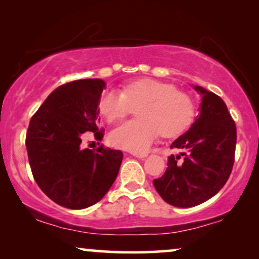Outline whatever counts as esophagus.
<instances>
[{
  "mask_svg": "<svg viewBox=\"0 0 259 259\" xmlns=\"http://www.w3.org/2000/svg\"><path fill=\"white\" fill-rule=\"evenodd\" d=\"M132 155L135 156V158H139V159L147 158V153H132Z\"/></svg>",
  "mask_w": 259,
  "mask_h": 259,
  "instance_id": "obj_1",
  "label": "esophagus"
}]
</instances>
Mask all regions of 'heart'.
<instances>
[{"mask_svg": "<svg viewBox=\"0 0 259 259\" xmlns=\"http://www.w3.org/2000/svg\"><path fill=\"white\" fill-rule=\"evenodd\" d=\"M137 107L139 118L127 120L111 132L110 142L117 148L143 153L160 135L173 137L188 127L195 117L194 100L171 83L140 78L124 84L123 92L106 90L99 98L100 113L112 123Z\"/></svg>", "mask_w": 259, "mask_h": 259, "instance_id": "1", "label": "heart"}]
</instances>
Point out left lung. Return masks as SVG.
Returning a JSON list of instances; mask_svg holds the SVG:
<instances>
[{
  "label": "left lung",
  "mask_w": 259,
  "mask_h": 259,
  "mask_svg": "<svg viewBox=\"0 0 259 259\" xmlns=\"http://www.w3.org/2000/svg\"><path fill=\"white\" fill-rule=\"evenodd\" d=\"M192 87L201 97L199 114L171 145L184 152L169 155L165 175L153 181L163 201L178 208L195 207L220 191L232 172L237 143L225 101L201 86ZM181 155L185 158L178 162Z\"/></svg>",
  "instance_id": "1"
}]
</instances>
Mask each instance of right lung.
Segmentation results:
<instances>
[{
	"mask_svg": "<svg viewBox=\"0 0 259 259\" xmlns=\"http://www.w3.org/2000/svg\"><path fill=\"white\" fill-rule=\"evenodd\" d=\"M106 83L86 78L62 84L45 99L29 122L26 149L34 181L55 203L84 209L99 202L118 175L123 153L81 148L82 134L99 132V98Z\"/></svg>",
	"mask_w": 259,
	"mask_h": 259,
	"instance_id": "1",
	"label": "right lung"
}]
</instances>
